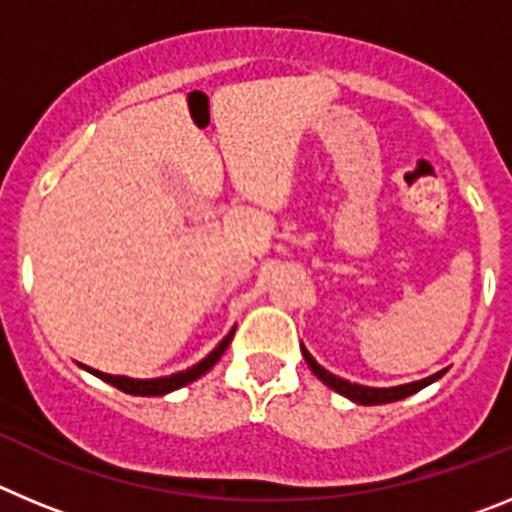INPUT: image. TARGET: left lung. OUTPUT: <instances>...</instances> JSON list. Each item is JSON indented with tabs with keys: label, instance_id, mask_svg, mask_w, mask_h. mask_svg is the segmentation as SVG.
I'll return each instance as SVG.
<instances>
[{
	"label": "left lung",
	"instance_id": "left-lung-1",
	"mask_svg": "<svg viewBox=\"0 0 512 512\" xmlns=\"http://www.w3.org/2000/svg\"><path fill=\"white\" fill-rule=\"evenodd\" d=\"M302 356H305V361H307V366L312 369V374H315L318 379H323L330 390L341 392L343 397H348V400H354V402H361V405H384V402L402 400V397H408V395H413V392L423 390L425 384L436 382L438 377H443V374H446V369H443V372L433 374V377H428V379H420V382L400 384V387H390V390H377V387H361V384H351V382H346V379L336 377V374H330L328 369H323L318 361L307 354V348H302Z\"/></svg>",
	"mask_w": 512,
	"mask_h": 512
}]
</instances>
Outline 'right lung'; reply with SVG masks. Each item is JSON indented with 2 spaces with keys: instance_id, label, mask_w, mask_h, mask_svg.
<instances>
[{
  "instance_id": "add662e5",
  "label": "right lung",
  "mask_w": 512,
  "mask_h": 512,
  "mask_svg": "<svg viewBox=\"0 0 512 512\" xmlns=\"http://www.w3.org/2000/svg\"><path fill=\"white\" fill-rule=\"evenodd\" d=\"M230 338H233V330H230V333L223 338V341L217 343V348H215V351H212L210 356H207V359H202L200 364H194L192 369H187V372L171 374V377H161V379H130V377H112V374L94 372V369H89V372L97 374V377L104 379V382H110L112 387H117V390L128 392V395L158 397V395H166V392L179 390V387H184V384H189V382H194V379H197V377H202V374H205L207 369H212V366H215V361L220 359L225 348H228Z\"/></svg>"
}]
</instances>
